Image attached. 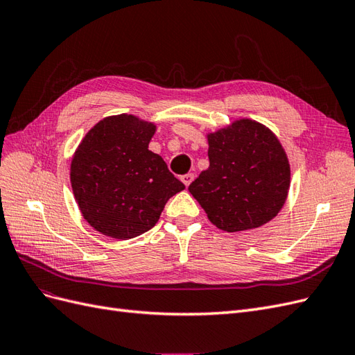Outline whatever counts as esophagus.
Masks as SVG:
<instances>
[{"instance_id": "1", "label": "esophagus", "mask_w": 355, "mask_h": 355, "mask_svg": "<svg viewBox=\"0 0 355 355\" xmlns=\"http://www.w3.org/2000/svg\"><path fill=\"white\" fill-rule=\"evenodd\" d=\"M180 180L184 182V185L188 188V187H189V184H191V182L194 180V175H192V173H187V175H184V176L180 178Z\"/></svg>"}]
</instances>
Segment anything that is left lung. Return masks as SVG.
<instances>
[{"label": "left lung", "mask_w": 355, "mask_h": 355, "mask_svg": "<svg viewBox=\"0 0 355 355\" xmlns=\"http://www.w3.org/2000/svg\"><path fill=\"white\" fill-rule=\"evenodd\" d=\"M207 170L189 185L191 196L216 228L241 232L272 220L284 206L290 164L275 133L239 118L207 133Z\"/></svg>", "instance_id": "1"}]
</instances>
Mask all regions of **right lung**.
I'll use <instances>...</instances> for the list:
<instances>
[{
	"instance_id": "1",
	"label": "right lung",
	"mask_w": 355,
	"mask_h": 355,
	"mask_svg": "<svg viewBox=\"0 0 355 355\" xmlns=\"http://www.w3.org/2000/svg\"><path fill=\"white\" fill-rule=\"evenodd\" d=\"M157 125L132 114L105 116L85 133L71 161V187L90 227L130 240L158 222L185 185L148 146Z\"/></svg>"
}]
</instances>
